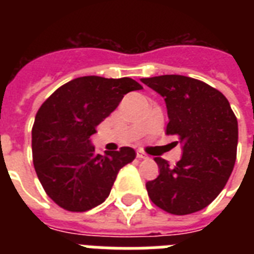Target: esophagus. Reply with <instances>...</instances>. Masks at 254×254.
I'll use <instances>...</instances> for the list:
<instances>
[{"label":"esophagus","instance_id":"obj_1","mask_svg":"<svg viewBox=\"0 0 254 254\" xmlns=\"http://www.w3.org/2000/svg\"><path fill=\"white\" fill-rule=\"evenodd\" d=\"M137 158L138 159H147V155L141 150H137Z\"/></svg>","mask_w":254,"mask_h":254}]
</instances>
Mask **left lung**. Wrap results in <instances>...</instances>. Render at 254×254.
<instances>
[{
  "label": "left lung",
  "instance_id": "1",
  "mask_svg": "<svg viewBox=\"0 0 254 254\" xmlns=\"http://www.w3.org/2000/svg\"><path fill=\"white\" fill-rule=\"evenodd\" d=\"M166 101V134L183 145L181 161L170 166L155 157L159 175L146 183L149 197L173 215H189L211 204L231 177L239 127L228 100L204 81L182 75L141 79Z\"/></svg>",
  "mask_w": 254,
  "mask_h": 254
}]
</instances>
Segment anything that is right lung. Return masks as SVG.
Returning <instances> with one entry per match:
<instances>
[{
  "instance_id": "add662e5",
  "label": "right lung",
  "mask_w": 254,
  "mask_h": 254,
  "mask_svg": "<svg viewBox=\"0 0 254 254\" xmlns=\"http://www.w3.org/2000/svg\"><path fill=\"white\" fill-rule=\"evenodd\" d=\"M142 89L130 77L83 76L59 87L42 104L33 125V163L46 193L59 207L84 212L101 204L120 169L135 158L131 147L97 154L96 127L127 92Z\"/></svg>"
}]
</instances>
